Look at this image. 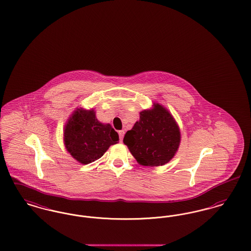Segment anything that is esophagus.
I'll list each match as a JSON object with an SVG mask.
<instances>
[{"label": "esophagus", "mask_w": 251, "mask_h": 251, "mask_svg": "<svg viewBox=\"0 0 251 251\" xmlns=\"http://www.w3.org/2000/svg\"><path fill=\"white\" fill-rule=\"evenodd\" d=\"M118 134H119V139H120V142H122V140H123V137H124V134H125V132L122 130V131H119L118 132Z\"/></svg>", "instance_id": "34e87169"}]
</instances>
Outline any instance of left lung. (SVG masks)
<instances>
[{"label": "left lung", "mask_w": 251, "mask_h": 251, "mask_svg": "<svg viewBox=\"0 0 251 251\" xmlns=\"http://www.w3.org/2000/svg\"><path fill=\"white\" fill-rule=\"evenodd\" d=\"M181 141L180 129L175 118L162 105L140 112L139 120L128 131L123 142L138 164L163 166L176 155Z\"/></svg>", "instance_id": "8db88e82"}]
</instances>
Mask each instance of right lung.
I'll use <instances>...</instances> for the list:
<instances>
[{"instance_id":"add662e5","label":"right lung","mask_w":251,"mask_h":251,"mask_svg":"<svg viewBox=\"0 0 251 251\" xmlns=\"http://www.w3.org/2000/svg\"><path fill=\"white\" fill-rule=\"evenodd\" d=\"M118 134L109 123H101L94 109L76 108L66 121L63 142L77 162L86 165L100 159L110 146L117 144Z\"/></svg>"}]
</instances>
